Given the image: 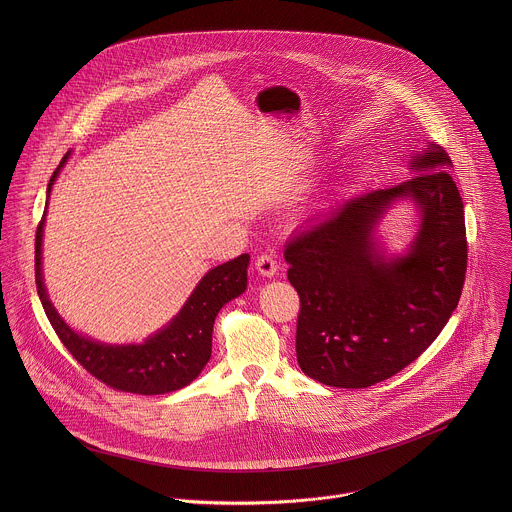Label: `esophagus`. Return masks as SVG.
Instances as JSON below:
<instances>
[{
    "label": "esophagus",
    "instance_id": "1",
    "mask_svg": "<svg viewBox=\"0 0 512 512\" xmlns=\"http://www.w3.org/2000/svg\"><path fill=\"white\" fill-rule=\"evenodd\" d=\"M256 270L258 274H262L264 278H272L276 276L278 272V262H276V256L272 252H264L256 258Z\"/></svg>",
    "mask_w": 512,
    "mask_h": 512
}]
</instances>
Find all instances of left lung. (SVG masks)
<instances>
[{"label": "left lung", "mask_w": 512, "mask_h": 512, "mask_svg": "<svg viewBox=\"0 0 512 512\" xmlns=\"http://www.w3.org/2000/svg\"><path fill=\"white\" fill-rule=\"evenodd\" d=\"M451 159L430 142L414 153V177L357 195L309 222L288 242V280L299 295L295 353L327 386L366 388L416 361L459 303L467 238ZM410 200L421 226L409 250L386 257L377 222Z\"/></svg>", "instance_id": "obj_1"}]
</instances>
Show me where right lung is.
Wrapping results in <instances>:
<instances>
[{
  "label": "right lung",
  "instance_id": "right-lung-1",
  "mask_svg": "<svg viewBox=\"0 0 512 512\" xmlns=\"http://www.w3.org/2000/svg\"><path fill=\"white\" fill-rule=\"evenodd\" d=\"M69 155L71 151L55 169L47 187V199ZM45 217L47 211L43 213L35 236V284L55 333L74 359L94 378L122 392L151 396L167 394L191 384L211 359L213 325L222 305L246 290L250 256L242 254L209 270L181 311L163 329L149 335L144 343L106 345L71 329L47 295L41 266Z\"/></svg>",
  "mask_w": 512,
  "mask_h": 512
}]
</instances>
